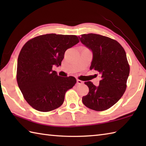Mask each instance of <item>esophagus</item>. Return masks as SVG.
<instances>
[{"mask_svg":"<svg viewBox=\"0 0 146 146\" xmlns=\"http://www.w3.org/2000/svg\"><path fill=\"white\" fill-rule=\"evenodd\" d=\"M76 82H77V84H78V85H82L83 83V82L82 81V80H77Z\"/></svg>","mask_w":146,"mask_h":146,"instance_id":"obj_1","label":"esophagus"}]
</instances>
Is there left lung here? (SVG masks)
<instances>
[{
	"mask_svg": "<svg viewBox=\"0 0 146 146\" xmlns=\"http://www.w3.org/2000/svg\"><path fill=\"white\" fill-rule=\"evenodd\" d=\"M80 39L93 52L90 69L97 71L102 76L98 86L92 82H85L89 92L82 97V102L92 110H106L125 92L130 73L125 51L116 40L107 36L90 33L81 35Z\"/></svg>",
	"mask_w": 146,
	"mask_h": 146,
	"instance_id": "obj_1",
	"label": "left lung"
}]
</instances>
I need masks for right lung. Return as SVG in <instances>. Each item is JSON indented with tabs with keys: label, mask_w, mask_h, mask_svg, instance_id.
I'll return each instance as SVG.
<instances>
[{
	"label": "right lung",
	"mask_w": 146,
	"mask_h": 146,
	"mask_svg": "<svg viewBox=\"0 0 146 146\" xmlns=\"http://www.w3.org/2000/svg\"><path fill=\"white\" fill-rule=\"evenodd\" d=\"M79 41L75 35L47 34L31 39L23 46L16 78L24 99L33 108L46 112L63 104L65 94L76 80L58 76L52 66H60L65 51Z\"/></svg>",
	"instance_id": "right-lung-1"
}]
</instances>
